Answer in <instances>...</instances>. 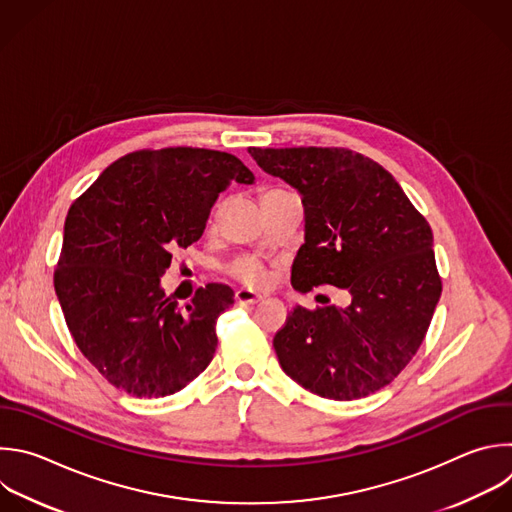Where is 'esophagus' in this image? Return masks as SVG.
Wrapping results in <instances>:
<instances>
[{
    "mask_svg": "<svg viewBox=\"0 0 512 512\" xmlns=\"http://www.w3.org/2000/svg\"><path fill=\"white\" fill-rule=\"evenodd\" d=\"M235 301L241 303V305H253V303L261 301V295H257L255 291H249V289H237L235 291Z\"/></svg>",
    "mask_w": 512,
    "mask_h": 512,
    "instance_id": "34e87169",
    "label": "esophagus"
}]
</instances>
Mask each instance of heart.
I'll return each instance as SVG.
<instances>
[{
    "instance_id": "b5f03b06",
    "label": "heart",
    "mask_w": 512,
    "mask_h": 512,
    "mask_svg": "<svg viewBox=\"0 0 512 512\" xmlns=\"http://www.w3.org/2000/svg\"><path fill=\"white\" fill-rule=\"evenodd\" d=\"M287 191H281V189H269L261 195V199H269V197H275V195H283ZM225 273L245 285H261L265 279H267V267L255 259V257H239L235 259L227 269Z\"/></svg>"
}]
</instances>
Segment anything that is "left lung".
Listing matches in <instances>:
<instances>
[{"mask_svg": "<svg viewBox=\"0 0 512 512\" xmlns=\"http://www.w3.org/2000/svg\"><path fill=\"white\" fill-rule=\"evenodd\" d=\"M265 173L299 191L305 243L291 285L348 289V307H295L275 333L283 372L329 400L388 386L422 346L442 279L432 229L388 170L350 148H257Z\"/></svg>", "mask_w": 512, "mask_h": 512, "instance_id": "obj_1", "label": "left lung"}]
</instances>
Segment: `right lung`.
Instances as JSON below:
<instances>
[{
  "instance_id": "right-lung-1",
  "label": "right lung",
  "mask_w": 512,
  "mask_h": 512,
  "mask_svg": "<svg viewBox=\"0 0 512 512\" xmlns=\"http://www.w3.org/2000/svg\"><path fill=\"white\" fill-rule=\"evenodd\" d=\"M253 181L229 152L146 148L112 162L72 203L54 287L78 350L114 388L170 396L211 364L233 289L209 283L177 309L160 277L175 249L201 239L219 193Z\"/></svg>"
}]
</instances>
